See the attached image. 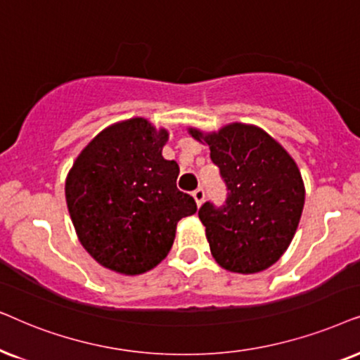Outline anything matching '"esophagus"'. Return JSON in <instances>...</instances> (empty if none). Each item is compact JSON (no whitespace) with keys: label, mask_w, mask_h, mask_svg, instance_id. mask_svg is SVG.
<instances>
[{"label":"esophagus","mask_w":360,"mask_h":360,"mask_svg":"<svg viewBox=\"0 0 360 360\" xmlns=\"http://www.w3.org/2000/svg\"><path fill=\"white\" fill-rule=\"evenodd\" d=\"M193 198H194V200H195V204L198 205H200L204 202V199H205V193H204V189L202 188H198L193 193Z\"/></svg>","instance_id":"1"}]
</instances>
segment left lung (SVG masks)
<instances>
[{"mask_svg":"<svg viewBox=\"0 0 360 360\" xmlns=\"http://www.w3.org/2000/svg\"><path fill=\"white\" fill-rule=\"evenodd\" d=\"M195 140L210 148L227 189L222 205L202 204L199 219L220 266L236 273L266 270L293 240L304 205V186L291 156L257 127L233 123Z\"/></svg>","mask_w":360,"mask_h":360,"instance_id":"8db88e82","label":"left lung"}]
</instances>
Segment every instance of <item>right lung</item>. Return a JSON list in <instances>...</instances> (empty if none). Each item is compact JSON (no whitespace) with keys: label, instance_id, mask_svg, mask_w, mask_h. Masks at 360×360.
<instances>
[{"label":"right lung","instance_id":"right-lung-1","mask_svg":"<svg viewBox=\"0 0 360 360\" xmlns=\"http://www.w3.org/2000/svg\"><path fill=\"white\" fill-rule=\"evenodd\" d=\"M166 140L165 130L143 118L112 124L85 146L67 176L77 236L105 268L124 275L155 268L171 250L177 222L198 210L176 188L179 166L162 158Z\"/></svg>","mask_w":360,"mask_h":360}]
</instances>
